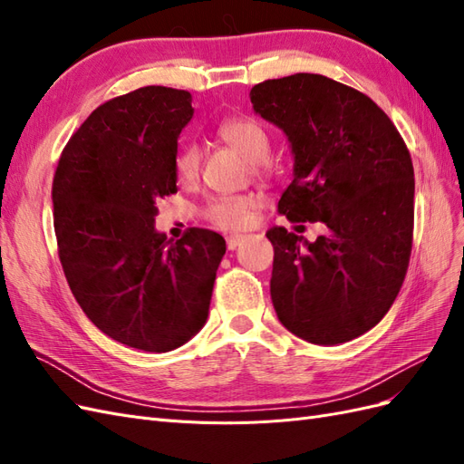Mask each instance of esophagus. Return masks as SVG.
<instances>
[{
    "label": "esophagus",
    "instance_id": "obj_1",
    "mask_svg": "<svg viewBox=\"0 0 464 464\" xmlns=\"http://www.w3.org/2000/svg\"><path fill=\"white\" fill-rule=\"evenodd\" d=\"M242 242H244V236L242 234H232V236L227 237V247L232 251V249H236L237 246H240Z\"/></svg>",
    "mask_w": 464,
    "mask_h": 464
}]
</instances>
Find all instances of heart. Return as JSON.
<instances>
[{
  "label": "heart",
  "mask_w": 464,
  "mask_h": 464,
  "mask_svg": "<svg viewBox=\"0 0 464 464\" xmlns=\"http://www.w3.org/2000/svg\"><path fill=\"white\" fill-rule=\"evenodd\" d=\"M217 135L220 141L244 154L249 162H254L256 174L265 170V160L269 157L271 141L259 121L251 118L224 120L217 128ZM174 170L181 184H191V181L198 179L201 170L199 147L195 143L181 145L176 152ZM256 205L257 203L251 195H217V198L205 203L201 215L218 228L240 230L247 227Z\"/></svg>",
  "instance_id": "obj_1"
}]
</instances>
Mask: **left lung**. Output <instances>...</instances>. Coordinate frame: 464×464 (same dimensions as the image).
Returning a JSON list of instances; mask_svg holds the SVG:
<instances>
[{
	"instance_id": "obj_1",
	"label": "left lung",
	"mask_w": 464,
	"mask_h": 464,
	"mask_svg": "<svg viewBox=\"0 0 464 464\" xmlns=\"http://www.w3.org/2000/svg\"><path fill=\"white\" fill-rule=\"evenodd\" d=\"M249 96L257 114L286 133L294 154L278 213L327 228L305 248L302 236L283 227L266 232L275 247V312L307 343L353 341L383 319L409 269L411 152L370 96L329 77L269 79Z\"/></svg>"
}]
</instances>
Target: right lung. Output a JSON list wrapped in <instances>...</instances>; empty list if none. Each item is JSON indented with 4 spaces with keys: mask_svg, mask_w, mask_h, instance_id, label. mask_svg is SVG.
Segmentation results:
<instances>
[{
    "mask_svg": "<svg viewBox=\"0 0 464 464\" xmlns=\"http://www.w3.org/2000/svg\"><path fill=\"white\" fill-rule=\"evenodd\" d=\"M191 94L141 87L98 106L69 139L52 199L58 256L81 310L110 339L168 353L205 325L224 237L154 230L157 201L178 191V137Z\"/></svg>",
    "mask_w": 464,
    "mask_h": 464,
    "instance_id": "add662e5",
    "label": "right lung"
}]
</instances>
